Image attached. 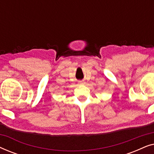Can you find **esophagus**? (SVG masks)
<instances>
[{"label": "esophagus", "mask_w": 154, "mask_h": 154, "mask_svg": "<svg viewBox=\"0 0 154 154\" xmlns=\"http://www.w3.org/2000/svg\"><path fill=\"white\" fill-rule=\"evenodd\" d=\"M79 83H80V84H83L84 82H83V81H79Z\"/></svg>", "instance_id": "obj_1"}]
</instances>
